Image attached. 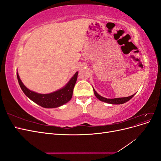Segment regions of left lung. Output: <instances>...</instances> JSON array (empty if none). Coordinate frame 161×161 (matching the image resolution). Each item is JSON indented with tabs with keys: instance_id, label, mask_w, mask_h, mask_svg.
I'll return each mask as SVG.
<instances>
[{
	"instance_id": "left-lung-1",
	"label": "left lung",
	"mask_w": 161,
	"mask_h": 161,
	"mask_svg": "<svg viewBox=\"0 0 161 161\" xmlns=\"http://www.w3.org/2000/svg\"><path fill=\"white\" fill-rule=\"evenodd\" d=\"M93 91H94V94L97 99H99L101 101H103V102H105V103H110V104H123V103H125V102H127L129 100H130L135 95V94H134L132 95H131L130 97H120V98H115V99H107V98H105V97H103L101 95H99L95 91V90L94 89H93Z\"/></svg>"
}]
</instances>
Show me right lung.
<instances>
[{
  "instance_id": "1",
  "label": "right lung",
  "mask_w": 161,
  "mask_h": 161,
  "mask_svg": "<svg viewBox=\"0 0 161 161\" xmlns=\"http://www.w3.org/2000/svg\"><path fill=\"white\" fill-rule=\"evenodd\" d=\"M77 75L78 72L75 73V75L69 82V83L64 88L49 94H40L29 90L23 84L20 78H19L18 72H17L19 84L24 93L36 103L45 108H58V107L66 103L71 99L73 89H74L77 79Z\"/></svg>"
}]
</instances>
